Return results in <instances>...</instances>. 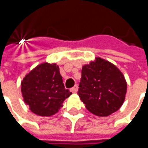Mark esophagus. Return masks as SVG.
<instances>
[{
  "label": "esophagus",
  "instance_id": "34e87169",
  "mask_svg": "<svg viewBox=\"0 0 148 148\" xmlns=\"http://www.w3.org/2000/svg\"><path fill=\"white\" fill-rule=\"evenodd\" d=\"M77 90H78V87H77V86L76 85V86H74L71 89V91L72 92V93H77Z\"/></svg>",
  "mask_w": 148,
  "mask_h": 148
}]
</instances>
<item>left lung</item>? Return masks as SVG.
Returning <instances> with one entry per match:
<instances>
[{
  "mask_svg": "<svg viewBox=\"0 0 148 148\" xmlns=\"http://www.w3.org/2000/svg\"><path fill=\"white\" fill-rule=\"evenodd\" d=\"M127 93V82L114 64L96 57L82 69L78 96L91 113L108 116L120 109Z\"/></svg>",
  "mask_w": 148,
  "mask_h": 148,
  "instance_id": "left-lung-1",
  "label": "left lung"
}]
</instances>
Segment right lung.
Here are the masks:
<instances>
[{"instance_id":"1","label":"right lung","mask_w":148,"mask_h":148,"mask_svg":"<svg viewBox=\"0 0 148 148\" xmlns=\"http://www.w3.org/2000/svg\"><path fill=\"white\" fill-rule=\"evenodd\" d=\"M24 103L35 114L51 116L62 107L71 92L66 90L56 63L42 62L27 73L21 81Z\"/></svg>"}]
</instances>
